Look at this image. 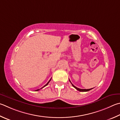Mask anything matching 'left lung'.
<instances>
[{
	"label": "left lung",
	"mask_w": 120,
	"mask_h": 120,
	"mask_svg": "<svg viewBox=\"0 0 120 120\" xmlns=\"http://www.w3.org/2000/svg\"><path fill=\"white\" fill-rule=\"evenodd\" d=\"M69 81H70V82H71L70 80H69ZM71 83L72 84V86L74 87V88H75V89H77V90L80 91V92H86V91H90V90H91V89H93V88H92V89H79V88H77V87H76L75 86H74V85H73L72 83L71 82Z\"/></svg>",
	"instance_id": "1"
}]
</instances>
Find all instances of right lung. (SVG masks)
<instances>
[{"label": "right lung", "mask_w": 120, "mask_h": 120, "mask_svg": "<svg viewBox=\"0 0 120 120\" xmlns=\"http://www.w3.org/2000/svg\"><path fill=\"white\" fill-rule=\"evenodd\" d=\"M51 79H50V80H49V81H48V83H47L46 84H45V86H43V87H42V88H40V89H38V90H36V91H39V90H40V89H42L43 88H44V87H45V86H47V85H48V83H49V82L51 81Z\"/></svg>", "instance_id": "add662e5"}]
</instances>
